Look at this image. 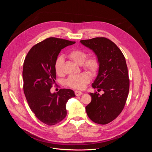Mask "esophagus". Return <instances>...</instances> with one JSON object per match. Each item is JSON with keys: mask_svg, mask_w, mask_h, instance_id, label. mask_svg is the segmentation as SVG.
<instances>
[{"mask_svg": "<svg viewBox=\"0 0 152 152\" xmlns=\"http://www.w3.org/2000/svg\"><path fill=\"white\" fill-rule=\"evenodd\" d=\"M75 94H76V96H79L82 94V93L81 91H80L76 90V91H75Z\"/></svg>", "mask_w": 152, "mask_h": 152, "instance_id": "1", "label": "esophagus"}]
</instances>
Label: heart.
<instances>
[{"label": "heart", "instance_id": "heart-1", "mask_svg": "<svg viewBox=\"0 0 152 152\" xmlns=\"http://www.w3.org/2000/svg\"><path fill=\"white\" fill-rule=\"evenodd\" d=\"M69 57L75 63L82 66L83 68L91 74H95L99 67V62L96 57L91 56L86 59V53L80 50H73L68 54ZM64 58L59 56L55 61V70L58 75L62 74V65ZM90 76L86 73H82L77 75L70 76L67 80L68 85L74 88L83 89L90 82Z\"/></svg>", "mask_w": 152, "mask_h": 152}]
</instances>
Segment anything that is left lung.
I'll list each match as a JSON object with an SVG mask.
<instances>
[{
    "mask_svg": "<svg viewBox=\"0 0 152 152\" xmlns=\"http://www.w3.org/2000/svg\"><path fill=\"white\" fill-rule=\"evenodd\" d=\"M91 50L99 62L97 75L90 93L91 102L85 107L86 114L94 123L106 124L115 119L125 105L129 90V79L125 58L117 45L109 39L97 37L80 41Z\"/></svg>",
    "mask_w": 152,
    "mask_h": 152,
    "instance_id": "8db88e82",
    "label": "left lung"
}]
</instances>
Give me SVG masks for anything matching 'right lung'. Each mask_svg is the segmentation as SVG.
<instances>
[{"label": "right lung", "mask_w": 152, "mask_h": 152, "mask_svg": "<svg viewBox=\"0 0 152 152\" xmlns=\"http://www.w3.org/2000/svg\"><path fill=\"white\" fill-rule=\"evenodd\" d=\"M75 42L48 38L32 47L25 59L22 74L24 93L31 111L46 124L55 125L66 117V103L76 96L70 89L50 92L56 79L55 61L62 49Z\"/></svg>", "instance_id": "obj_1"}]
</instances>
